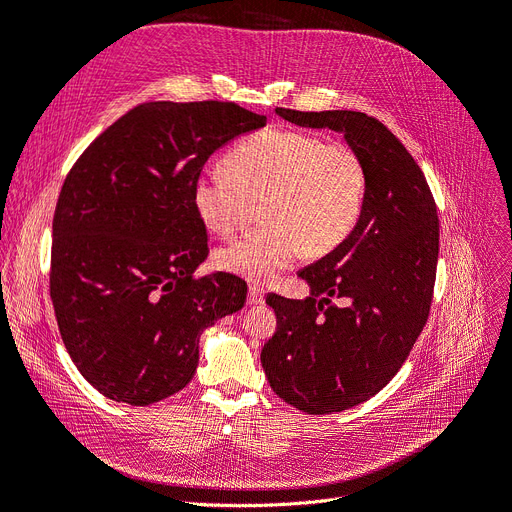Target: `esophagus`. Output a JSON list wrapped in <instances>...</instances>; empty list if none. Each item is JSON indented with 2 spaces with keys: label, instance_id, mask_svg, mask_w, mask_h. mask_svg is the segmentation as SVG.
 <instances>
[{
  "label": "esophagus",
  "instance_id": "esophagus-1",
  "mask_svg": "<svg viewBox=\"0 0 512 512\" xmlns=\"http://www.w3.org/2000/svg\"><path fill=\"white\" fill-rule=\"evenodd\" d=\"M249 305H259V303H263L265 301V297H263V291L259 286H255V284H251L249 286Z\"/></svg>",
  "mask_w": 512,
  "mask_h": 512
}]
</instances>
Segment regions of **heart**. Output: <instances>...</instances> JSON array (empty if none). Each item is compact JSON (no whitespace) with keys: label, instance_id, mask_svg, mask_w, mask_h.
<instances>
[{"label":"heart","instance_id":"obj_1","mask_svg":"<svg viewBox=\"0 0 512 512\" xmlns=\"http://www.w3.org/2000/svg\"><path fill=\"white\" fill-rule=\"evenodd\" d=\"M366 194L368 167L358 148L270 127L240 142L226 169L198 175L192 203L221 236L247 226L261 205L268 224L224 244L215 261L230 274L268 284L303 251L322 257L339 249L360 224Z\"/></svg>","mask_w":512,"mask_h":512}]
</instances>
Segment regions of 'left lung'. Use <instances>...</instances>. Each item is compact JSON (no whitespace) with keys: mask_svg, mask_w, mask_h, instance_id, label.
Masks as SVG:
<instances>
[{"mask_svg":"<svg viewBox=\"0 0 512 512\" xmlns=\"http://www.w3.org/2000/svg\"><path fill=\"white\" fill-rule=\"evenodd\" d=\"M276 113L301 127L341 131L368 167L358 228L299 272L311 297H268L278 326L261 349L265 376L286 404L307 414L341 412L393 379L427 324L439 255L437 207L425 173L379 119L358 110Z\"/></svg>","mask_w":512,"mask_h":512,"instance_id":"left-lung-1","label":"left lung"}]
</instances>
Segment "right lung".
Masks as SVG:
<instances>
[{"label":"right lung","instance_id":"right-lung-1","mask_svg":"<svg viewBox=\"0 0 512 512\" xmlns=\"http://www.w3.org/2000/svg\"><path fill=\"white\" fill-rule=\"evenodd\" d=\"M265 125L234 102H142L83 150L62 184L50 297L71 360L102 395L150 406L184 389L201 332L247 301L209 255L194 180L211 154Z\"/></svg>","mask_w":512,"mask_h":512}]
</instances>
